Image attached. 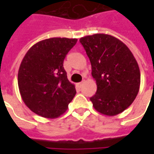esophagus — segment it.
I'll return each instance as SVG.
<instances>
[{"label": "esophagus", "instance_id": "esophagus-1", "mask_svg": "<svg viewBox=\"0 0 154 154\" xmlns=\"http://www.w3.org/2000/svg\"><path fill=\"white\" fill-rule=\"evenodd\" d=\"M82 83H83V82H78V83L76 84V86H77V88H81L82 86Z\"/></svg>", "mask_w": 154, "mask_h": 154}]
</instances>
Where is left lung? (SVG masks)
<instances>
[{"mask_svg": "<svg viewBox=\"0 0 154 154\" xmlns=\"http://www.w3.org/2000/svg\"><path fill=\"white\" fill-rule=\"evenodd\" d=\"M91 64L97 90L90 98L95 110L106 116L121 113L133 103L140 86V71L125 44L106 34L80 38Z\"/></svg>", "mask_w": 154, "mask_h": 154, "instance_id": "left-lung-1", "label": "left lung"}]
</instances>
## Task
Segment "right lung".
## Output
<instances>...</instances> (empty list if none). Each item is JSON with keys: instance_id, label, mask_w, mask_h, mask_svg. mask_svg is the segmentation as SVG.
<instances>
[{"instance_id": "1", "label": "right lung", "mask_w": 154, "mask_h": 154, "mask_svg": "<svg viewBox=\"0 0 154 154\" xmlns=\"http://www.w3.org/2000/svg\"><path fill=\"white\" fill-rule=\"evenodd\" d=\"M77 38H51L34 44L22 60L18 86L22 100L34 113L54 119L67 110L76 95L63 60Z\"/></svg>"}]
</instances>
